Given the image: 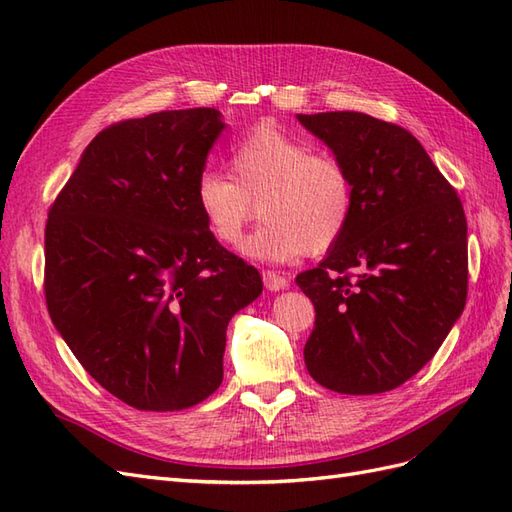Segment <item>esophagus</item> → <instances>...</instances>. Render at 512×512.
<instances>
[{
  "label": "esophagus",
  "instance_id": "1",
  "mask_svg": "<svg viewBox=\"0 0 512 512\" xmlns=\"http://www.w3.org/2000/svg\"><path fill=\"white\" fill-rule=\"evenodd\" d=\"M261 277H264V285H266V290H270V292L285 290V287L290 285V281H287L283 274L274 272V270H264V274H261Z\"/></svg>",
  "mask_w": 512,
  "mask_h": 512
}]
</instances>
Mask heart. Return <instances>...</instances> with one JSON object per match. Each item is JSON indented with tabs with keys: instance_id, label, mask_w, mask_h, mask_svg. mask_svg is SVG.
<instances>
[{
	"instance_id": "b5f03b06",
	"label": "heart",
	"mask_w": 512,
	"mask_h": 512,
	"mask_svg": "<svg viewBox=\"0 0 512 512\" xmlns=\"http://www.w3.org/2000/svg\"><path fill=\"white\" fill-rule=\"evenodd\" d=\"M231 177L205 168L194 179L192 199L207 231L235 244L259 199L264 225L246 235L240 253L266 264H285L322 253L342 238L355 207L346 166L313 153L285 131L264 127L242 138L229 155Z\"/></svg>"
}]
</instances>
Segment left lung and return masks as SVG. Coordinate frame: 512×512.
Instances as JSON below:
<instances>
[{
    "instance_id": "8db88e82",
    "label": "left lung",
    "mask_w": 512,
    "mask_h": 512,
    "mask_svg": "<svg viewBox=\"0 0 512 512\" xmlns=\"http://www.w3.org/2000/svg\"><path fill=\"white\" fill-rule=\"evenodd\" d=\"M352 179L342 238L296 285L316 307L305 365L322 387L370 396L409 381L467 298L461 199L404 127L361 112L296 114Z\"/></svg>"
}]
</instances>
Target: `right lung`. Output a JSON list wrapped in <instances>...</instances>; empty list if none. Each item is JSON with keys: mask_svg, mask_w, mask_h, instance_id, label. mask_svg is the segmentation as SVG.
<instances>
[{"mask_svg": "<svg viewBox=\"0 0 512 512\" xmlns=\"http://www.w3.org/2000/svg\"><path fill=\"white\" fill-rule=\"evenodd\" d=\"M225 127L214 108L110 125L49 209L51 322L84 370L140 411H181L212 396L229 320L264 290L192 199Z\"/></svg>", "mask_w": 512, "mask_h": 512, "instance_id": "add662e5", "label": "right lung"}]
</instances>
